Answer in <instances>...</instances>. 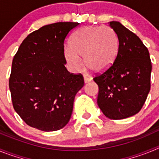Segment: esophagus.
Returning <instances> with one entry per match:
<instances>
[{"label":"esophagus","instance_id":"esophagus-1","mask_svg":"<svg viewBox=\"0 0 159 159\" xmlns=\"http://www.w3.org/2000/svg\"><path fill=\"white\" fill-rule=\"evenodd\" d=\"M84 80L85 84H88V83L91 82L92 81V79L90 78V77L87 76V75H84Z\"/></svg>","mask_w":159,"mask_h":159}]
</instances>
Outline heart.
Here are the masks:
<instances>
[{
    "label": "heart",
    "instance_id": "b5f03b06",
    "mask_svg": "<svg viewBox=\"0 0 159 159\" xmlns=\"http://www.w3.org/2000/svg\"><path fill=\"white\" fill-rule=\"evenodd\" d=\"M118 48L117 37L110 28L87 26L73 36L64 53L72 71L80 69L84 59L87 67L95 73H102L114 64Z\"/></svg>",
    "mask_w": 159,
    "mask_h": 159
}]
</instances>
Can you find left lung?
Masks as SVG:
<instances>
[{"mask_svg":"<svg viewBox=\"0 0 159 159\" xmlns=\"http://www.w3.org/2000/svg\"><path fill=\"white\" fill-rule=\"evenodd\" d=\"M109 26L118 38L119 48L111 67L94 78L99 86L97 103L106 117L123 119L143 107L151 89V58L139 36L120 22Z\"/></svg>","mask_w":159,"mask_h":159,"instance_id":"1","label":"left lung"}]
</instances>
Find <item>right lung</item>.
I'll use <instances>...</instances> for the list:
<instances>
[{"mask_svg": "<svg viewBox=\"0 0 159 159\" xmlns=\"http://www.w3.org/2000/svg\"><path fill=\"white\" fill-rule=\"evenodd\" d=\"M80 23L44 25L25 38L12 64L9 90L14 110L29 126L55 131L68 123L82 75L66 69L65 38Z\"/></svg>", "mask_w": 159, "mask_h": 159, "instance_id": "add662e5", "label": "right lung"}]
</instances>
